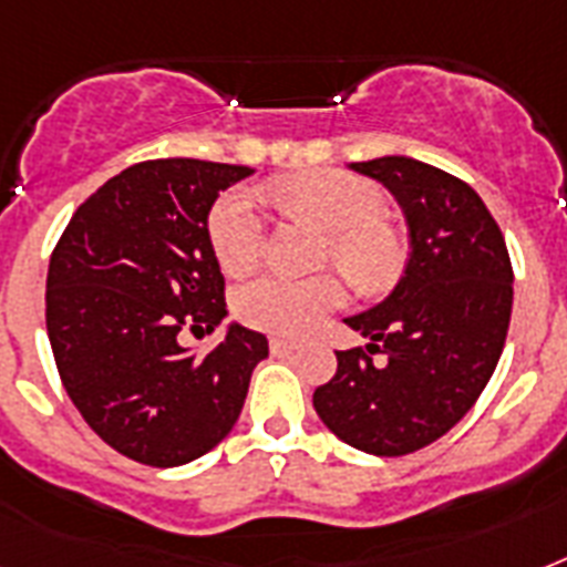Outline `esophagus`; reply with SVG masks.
<instances>
[{"label":"esophagus","mask_w":567,"mask_h":567,"mask_svg":"<svg viewBox=\"0 0 567 567\" xmlns=\"http://www.w3.org/2000/svg\"><path fill=\"white\" fill-rule=\"evenodd\" d=\"M297 341H291V338H270V353L274 355H288L297 350Z\"/></svg>","instance_id":"1"}]
</instances>
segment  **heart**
<instances>
[{
  "instance_id": "heart-1",
  "label": "heart",
  "mask_w": 567,
  "mask_h": 567,
  "mask_svg": "<svg viewBox=\"0 0 567 567\" xmlns=\"http://www.w3.org/2000/svg\"><path fill=\"white\" fill-rule=\"evenodd\" d=\"M276 203L329 231L327 256L355 285L377 288L400 267V244L379 220L385 212L382 194L371 182L338 171H309L285 176L274 185ZM208 244L226 276H244L261 258V217L247 190H229L208 214ZM344 282L338 276L282 279L261 276L235 293V315L261 332L302 336L344 302Z\"/></svg>"
}]
</instances>
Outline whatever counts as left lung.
Masks as SVG:
<instances>
[{"instance_id": "8db88e82", "label": "left lung", "mask_w": 567, "mask_h": 567, "mask_svg": "<svg viewBox=\"0 0 567 567\" xmlns=\"http://www.w3.org/2000/svg\"><path fill=\"white\" fill-rule=\"evenodd\" d=\"M350 167L394 194L412 252L394 291L344 320L371 344L338 350L315 412L350 447L405 456L453 430L501 362L509 249L480 194L456 176L405 155Z\"/></svg>"}]
</instances>
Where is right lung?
<instances>
[{
  "label": "right lung",
  "instance_id": "add662e5",
  "mask_svg": "<svg viewBox=\"0 0 567 567\" xmlns=\"http://www.w3.org/2000/svg\"><path fill=\"white\" fill-rule=\"evenodd\" d=\"M240 164L155 158L91 194L52 249L47 332L66 394L96 435L141 465H188L238 421L249 377L267 359L261 332L229 323L212 353L182 329L226 318L208 212Z\"/></svg>",
  "mask_w": 567,
  "mask_h": 567
}]
</instances>
